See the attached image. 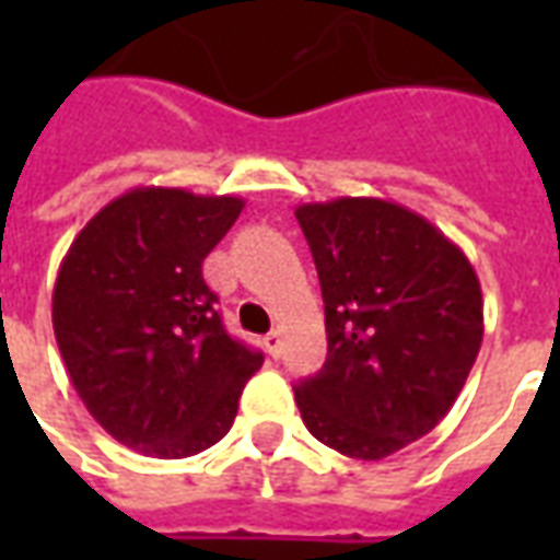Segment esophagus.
I'll use <instances>...</instances> for the list:
<instances>
[{"mask_svg":"<svg viewBox=\"0 0 560 560\" xmlns=\"http://www.w3.org/2000/svg\"><path fill=\"white\" fill-rule=\"evenodd\" d=\"M264 345H267L269 357H272V360H279V353H281V329H272L267 339H264Z\"/></svg>","mask_w":560,"mask_h":560,"instance_id":"1","label":"esophagus"}]
</instances>
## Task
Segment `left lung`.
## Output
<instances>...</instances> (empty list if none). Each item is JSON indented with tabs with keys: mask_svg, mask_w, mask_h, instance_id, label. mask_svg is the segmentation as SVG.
<instances>
[{
	"mask_svg": "<svg viewBox=\"0 0 560 560\" xmlns=\"http://www.w3.org/2000/svg\"><path fill=\"white\" fill-rule=\"evenodd\" d=\"M315 257L327 363L293 387L308 432L375 458L429 434L453 408L482 341L480 279L434 224L381 197L296 209Z\"/></svg>",
	"mask_w": 560,
	"mask_h": 560,
	"instance_id": "1",
	"label": "left lung"
}]
</instances>
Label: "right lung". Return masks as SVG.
Wrapping results in <instances>:
<instances>
[{
  "label": "right lung",
  "mask_w": 560,
  "mask_h": 560,
  "mask_svg": "<svg viewBox=\"0 0 560 560\" xmlns=\"http://www.w3.org/2000/svg\"><path fill=\"white\" fill-rule=\"evenodd\" d=\"M243 200L131 188L92 215L59 267L54 332L68 377L119 444L185 458L221 441L264 353L228 336L203 257Z\"/></svg>",
  "instance_id": "right-lung-1"
}]
</instances>
